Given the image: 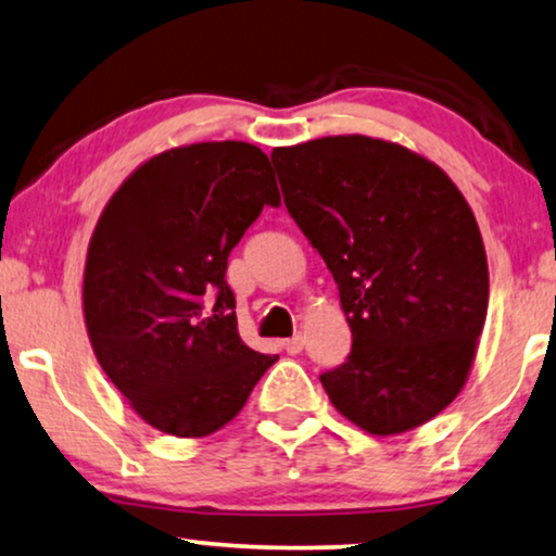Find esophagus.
<instances>
[{
  "instance_id": "esophagus-1",
  "label": "esophagus",
  "mask_w": 556,
  "mask_h": 556,
  "mask_svg": "<svg viewBox=\"0 0 556 556\" xmlns=\"http://www.w3.org/2000/svg\"><path fill=\"white\" fill-rule=\"evenodd\" d=\"M302 345H305V340H302V336H292V338H287L285 343H282V348L290 355H298L302 351Z\"/></svg>"
}]
</instances>
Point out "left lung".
<instances>
[{"label": "left lung", "instance_id": "8db88e82", "mask_svg": "<svg viewBox=\"0 0 556 556\" xmlns=\"http://www.w3.org/2000/svg\"><path fill=\"white\" fill-rule=\"evenodd\" d=\"M285 205L336 279L351 355L320 376L371 434L425 425L460 394L488 309L476 216L442 169L371 137L271 152Z\"/></svg>", "mask_w": 556, "mask_h": 556}]
</instances>
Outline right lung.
<instances>
[{
	"mask_svg": "<svg viewBox=\"0 0 556 556\" xmlns=\"http://www.w3.org/2000/svg\"><path fill=\"white\" fill-rule=\"evenodd\" d=\"M264 205H279L269 157L247 142H201L144 162L96 224L88 338L111 383L160 432H216L277 361L241 340L226 282L228 254Z\"/></svg>",
	"mask_w": 556,
	"mask_h": 556,
	"instance_id": "right-lung-1",
	"label": "right lung"
}]
</instances>
